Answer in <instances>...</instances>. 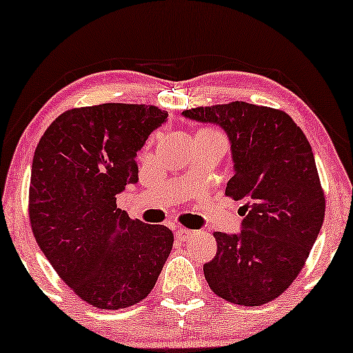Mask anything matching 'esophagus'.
I'll return each instance as SVG.
<instances>
[{"label": "esophagus", "instance_id": "34e87169", "mask_svg": "<svg viewBox=\"0 0 353 353\" xmlns=\"http://www.w3.org/2000/svg\"><path fill=\"white\" fill-rule=\"evenodd\" d=\"M174 231H176V236H179V238H184V236L192 234V231L184 228V226H174Z\"/></svg>", "mask_w": 353, "mask_h": 353}]
</instances>
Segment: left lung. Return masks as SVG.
I'll return each instance as SVG.
<instances>
[{
  "label": "left lung",
  "mask_w": 353,
  "mask_h": 353,
  "mask_svg": "<svg viewBox=\"0 0 353 353\" xmlns=\"http://www.w3.org/2000/svg\"><path fill=\"white\" fill-rule=\"evenodd\" d=\"M228 133L234 176L225 195L244 200L239 234L213 233L205 280L223 300L270 303L296 279L324 221L325 197L310 141L287 112L234 101L182 112Z\"/></svg>",
  "instance_id": "left-lung-1"
}]
</instances>
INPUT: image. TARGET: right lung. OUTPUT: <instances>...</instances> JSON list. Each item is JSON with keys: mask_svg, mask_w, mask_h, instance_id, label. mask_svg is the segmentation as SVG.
Returning <instances> with one entry per match:
<instances>
[{"mask_svg": "<svg viewBox=\"0 0 353 353\" xmlns=\"http://www.w3.org/2000/svg\"><path fill=\"white\" fill-rule=\"evenodd\" d=\"M166 119V110L146 104L74 107L48 125L35 148L34 238L58 276L97 310L145 300L171 254L168 226L117 208V194L138 181L137 151Z\"/></svg>", "mask_w": 353, "mask_h": 353, "instance_id": "1", "label": "right lung"}]
</instances>
